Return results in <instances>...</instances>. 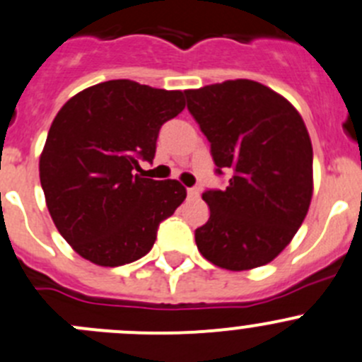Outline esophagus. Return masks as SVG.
Returning a JSON list of instances; mask_svg holds the SVG:
<instances>
[{
  "instance_id": "34e87169",
  "label": "esophagus",
  "mask_w": 362,
  "mask_h": 362,
  "mask_svg": "<svg viewBox=\"0 0 362 362\" xmlns=\"http://www.w3.org/2000/svg\"><path fill=\"white\" fill-rule=\"evenodd\" d=\"M187 194H188V197H190V199H195V197H199L201 190H199V188H188Z\"/></svg>"
}]
</instances>
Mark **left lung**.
<instances>
[{
  "label": "left lung",
  "instance_id": "8db88e82",
  "mask_svg": "<svg viewBox=\"0 0 362 362\" xmlns=\"http://www.w3.org/2000/svg\"><path fill=\"white\" fill-rule=\"evenodd\" d=\"M226 190H206L209 218L195 229L202 256L226 270L263 267L286 249L313 197V146L288 99L252 80L185 90Z\"/></svg>",
  "mask_w": 362,
  "mask_h": 362
}]
</instances>
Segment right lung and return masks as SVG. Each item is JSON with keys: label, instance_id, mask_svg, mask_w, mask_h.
<instances>
[{"label": "right lung", "instance_id": "obj_1", "mask_svg": "<svg viewBox=\"0 0 362 362\" xmlns=\"http://www.w3.org/2000/svg\"><path fill=\"white\" fill-rule=\"evenodd\" d=\"M183 110L185 92L112 80L57 113L40 154V185L58 233L81 257L120 267L153 249L187 188L135 170L140 160L153 161L160 127Z\"/></svg>", "mask_w": 362, "mask_h": 362}]
</instances>
